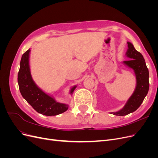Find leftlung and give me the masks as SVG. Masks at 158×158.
Masks as SVG:
<instances>
[{
  "instance_id": "obj_1",
  "label": "left lung",
  "mask_w": 158,
  "mask_h": 158,
  "mask_svg": "<svg viewBox=\"0 0 158 158\" xmlns=\"http://www.w3.org/2000/svg\"><path fill=\"white\" fill-rule=\"evenodd\" d=\"M127 44L128 49L125 55L130 60L123 61V63L135 72L136 84L135 91L125 106L118 111L111 113L117 116H125L135 111L140 106L149 90V71L144 57L135 49L131 42L128 41Z\"/></svg>"
}]
</instances>
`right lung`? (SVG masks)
Wrapping results in <instances>:
<instances>
[{"mask_svg":"<svg viewBox=\"0 0 158 158\" xmlns=\"http://www.w3.org/2000/svg\"><path fill=\"white\" fill-rule=\"evenodd\" d=\"M30 49L23 54L20 70L18 74V83L22 97L37 112L47 116H55L65 112L69 105L56 102L51 95L44 92L37 86L31 77L30 67ZM76 85L72 87L70 94L72 95Z\"/></svg>","mask_w":158,"mask_h":158,"instance_id":"right-lung-1","label":"right lung"}]
</instances>
